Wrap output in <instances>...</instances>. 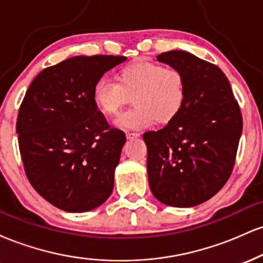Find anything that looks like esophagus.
I'll return each mask as SVG.
<instances>
[{"label":"esophagus","instance_id":"1","mask_svg":"<svg viewBox=\"0 0 263 263\" xmlns=\"http://www.w3.org/2000/svg\"><path fill=\"white\" fill-rule=\"evenodd\" d=\"M140 136H141L140 132H132V131H127V132H126V137H127V138L140 137Z\"/></svg>","mask_w":263,"mask_h":263}]
</instances>
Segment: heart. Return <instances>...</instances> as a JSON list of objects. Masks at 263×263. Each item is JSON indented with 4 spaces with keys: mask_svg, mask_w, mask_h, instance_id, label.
<instances>
[{
    "mask_svg": "<svg viewBox=\"0 0 263 263\" xmlns=\"http://www.w3.org/2000/svg\"><path fill=\"white\" fill-rule=\"evenodd\" d=\"M186 98L185 77L173 65L135 62L120 69L116 81L101 78L92 89L95 106L117 116L129 101L135 107L116 120L121 128L141 129L156 121L168 123L180 114Z\"/></svg>",
    "mask_w": 263,
    "mask_h": 263,
    "instance_id": "heart-1",
    "label": "heart"
}]
</instances>
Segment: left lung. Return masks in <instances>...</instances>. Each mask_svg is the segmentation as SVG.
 Masks as SVG:
<instances>
[{"mask_svg": "<svg viewBox=\"0 0 263 263\" xmlns=\"http://www.w3.org/2000/svg\"><path fill=\"white\" fill-rule=\"evenodd\" d=\"M157 60L184 74L186 98L173 121L143 134L149 188L163 204L195 206L214 197L230 178L242 115L218 65L183 50L162 53Z\"/></svg>", "mask_w": 263, "mask_h": 263, "instance_id": "left-lung-1", "label": "left lung"}]
</instances>
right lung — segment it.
I'll list each match as a JSON object with an SVG mask.
<instances>
[{
	"label": "right lung",
	"mask_w": 263,
	"mask_h": 263,
	"mask_svg": "<svg viewBox=\"0 0 263 263\" xmlns=\"http://www.w3.org/2000/svg\"><path fill=\"white\" fill-rule=\"evenodd\" d=\"M126 57H73L43 69L26 91L16 131L29 183L54 206L95 209L110 197L126 136L92 100L101 77Z\"/></svg>",
	"instance_id": "obj_1"
}]
</instances>
